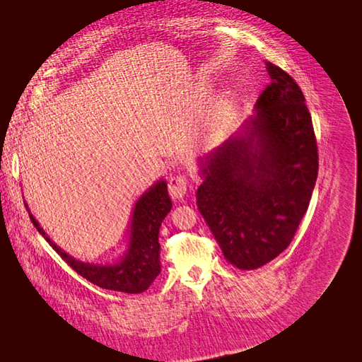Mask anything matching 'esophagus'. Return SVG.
<instances>
[{"label": "esophagus", "mask_w": 362, "mask_h": 362, "mask_svg": "<svg viewBox=\"0 0 362 362\" xmlns=\"http://www.w3.org/2000/svg\"><path fill=\"white\" fill-rule=\"evenodd\" d=\"M187 191V179L183 175L171 177L168 182V192L173 199H182Z\"/></svg>", "instance_id": "1"}]
</instances>
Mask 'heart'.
<instances>
[{
	"mask_svg": "<svg viewBox=\"0 0 362 362\" xmlns=\"http://www.w3.org/2000/svg\"><path fill=\"white\" fill-rule=\"evenodd\" d=\"M233 104L230 100L218 101L210 114V133L211 136H220L229 124L233 116Z\"/></svg>",
	"mask_w": 362,
	"mask_h": 362,
	"instance_id": "b5f03b06",
	"label": "heart"
}]
</instances>
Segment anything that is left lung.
<instances>
[{
  "mask_svg": "<svg viewBox=\"0 0 362 362\" xmlns=\"http://www.w3.org/2000/svg\"><path fill=\"white\" fill-rule=\"evenodd\" d=\"M270 76L255 114L235 136L201 158L198 210L224 254L255 270L291 245L307 213L318 149L305 97L292 76L265 62Z\"/></svg>",
  "mask_w": 362,
  "mask_h": 362,
  "instance_id": "left-lung-1",
  "label": "left lung"
}]
</instances>
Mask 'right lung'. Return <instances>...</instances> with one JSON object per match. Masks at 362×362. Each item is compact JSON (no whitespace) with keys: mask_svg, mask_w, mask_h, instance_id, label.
<instances>
[{"mask_svg":"<svg viewBox=\"0 0 362 362\" xmlns=\"http://www.w3.org/2000/svg\"><path fill=\"white\" fill-rule=\"evenodd\" d=\"M25 206L28 208L26 202ZM171 210V199L167 192V183L164 180L157 182L149 187L133 208L129 250L124 257L112 265L89 264L74 259L59 246L51 242L42 227L30 214L29 217L33 226L44 239L52 246L70 267L97 286L108 291H119L126 293H141L146 291L151 283L160 274V243L158 232L164 217Z\"/></svg>","mask_w":362,"mask_h":362,"instance_id":"add662e5","label":"right lung"}]
</instances>
